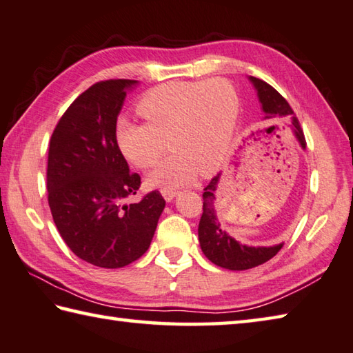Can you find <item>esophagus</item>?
Wrapping results in <instances>:
<instances>
[{"instance_id":"1","label":"esophagus","mask_w":353,"mask_h":353,"mask_svg":"<svg viewBox=\"0 0 353 353\" xmlns=\"http://www.w3.org/2000/svg\"><path fill=\"white\" fill-rule=\"evenodd\" d=\"M176 194H177L176 190H170V188H163L162 190V196H163V199H165L166 202H171L172 199L176 197Z\"/></svg>"}]
</instances>
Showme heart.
<instances>
[{"label":"heart","mask_w":353,"mask_h":353,"mask_svg":"<svg viewBox=\"0 0 353 353\" xmlns=\"http://www.w3.org/2000/svg\"><path fill=\"white\" fill-rule=\"evenodd\" d=\"M241 101L227 80L174 81L146 91L136 111L145 125L125 117L114 125V140L128 163L145 170L166 150L174 154L160 162L146 182L171 188L193 181L197 171L211 176L225 162L238 126Z\"/></svg>","instance_id":"heart-1"}]
</instances>
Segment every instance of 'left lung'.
Wrapping results in <instances>:
<instances>
[{"mask_svg":"<svg viewBox=\"0 0 353 353\" xmlns=\"http://www.w3.org/2000/svg\"><path fill=\"white\" fill-rule=\"evenodd\" d=\"M250 81L253 83L256 91H258L265 123H284L290 126L301 146L305 148L303 128H301L298 119L294 117V112L290 105H288V101L264 80L250 77ZM219 179L221 174L211 179L210 183L203 188L202 194L203 211L201 222H199L197 233L203 254L213 264L227 268V270H248V268L258 267L270 261L283 248V243H278V245L273 247H248L232 238V236L221 228L214 208Z\"/></svg>","mask_w":353,"mask_h":353,"instance_id":"1","label":"left lung"}]
</instances>
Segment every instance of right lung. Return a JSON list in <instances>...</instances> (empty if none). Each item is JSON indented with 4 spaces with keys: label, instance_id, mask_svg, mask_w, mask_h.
I'll return each instance as SVG.
<instances>
[{
    "label": "right lung",
    "instance_id": "right-lung-1",
    "mask_svg": "<svg viewBox=\"0 0 353 353\" xmlns=\"http://www.w3.org/2000/svg\"><path fill=\"white\" fill-rule=\"evenodd\" d=\"M136 83H95L70 103L49 142L48 201L55 225L80 259L101 268L137 261L165 208L157 190L125 203L142 182L115 145L114 125Z\"/></svg>",
    "mask_w": 353,
    "mask_h": 353
}]
</instances>
